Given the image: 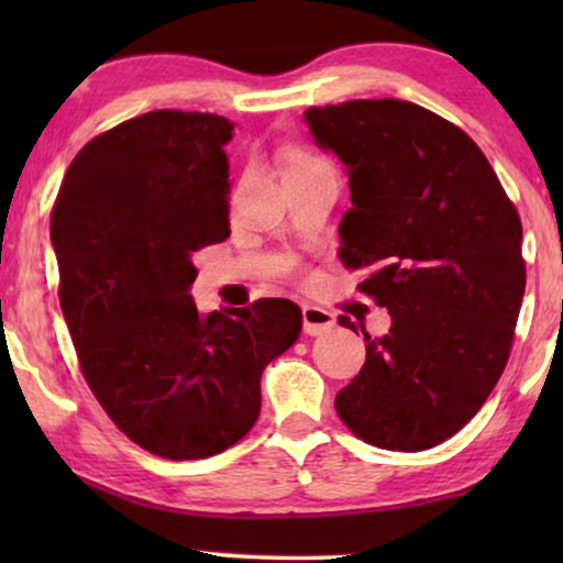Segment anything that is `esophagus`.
<instances>
[{
    "label": "esophagus",
    "mask_w": 563,
    "mask_h": 563,
    "mask_svg": "<svg viewBox=\"0 0 563 563\" xmlns=\"http://www.w3.org/2000/svg\"><path fill=\"white\" fill-rule=\"evenodd\" d=\"M302 325L307 335H322L335 328V314L314 305H302Z\"/></svg>",
    "instance_id": "1"
}]
</instances>
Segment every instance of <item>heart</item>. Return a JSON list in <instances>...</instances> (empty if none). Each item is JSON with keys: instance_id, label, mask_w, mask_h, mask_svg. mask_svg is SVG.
<instances>
[{"instance_id": "obj_1", "label": "heart", "mask_w": 563, "mask_h": 563, "mask_svg": "<svg viewBox=\"0 0 563 563\" xmlns=\"http://www.w3.org/2000/svg\"><path fill=\"white\" fill-rule=\"evenodd\" d=\"M307 166H318V168H330L325 161L322 158H314V156H307V153H297L295 158H291V164H289V168H307ZM287 168V172H289Z\"/></svg>"}]
</instances>
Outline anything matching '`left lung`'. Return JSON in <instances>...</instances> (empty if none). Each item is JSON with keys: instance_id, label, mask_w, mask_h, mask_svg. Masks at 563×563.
I'll use <instances>...</instances> for the list:
<instances>
[{"instance_id": "left-lung-1", "label": "left lung", "mask_w": 563, "mask_h": 563, "mask_svg": "<svg viewBox=\"0 0 563 563\" xmlns=\"http://www.w3.org/2000/svg\"><path fill=\"white\" fill-rule=\"evenodd\" d=\"M314 143L345 164L341 261L387 307V335L335 410L376 449L426 451L459 433L505 372L526 295L522 225L472 137L399 99L305 112ZM356 330L351 318L338 320Z\"/></svg>"}]
</instances>
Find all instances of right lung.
Listing matches in <instances>:
<instances>
[{
  "label": "right lung",
  "mask_w": 563,
  "mask_h": 563,
  "mask_svg": "<svg viewBox=\"0 0 563 563\" xmlns=\"http://www.w3.org/2000/svg\"><path fill=\"white\" fill-rule=\"evenodd\" d=\"M233 122L156 110L71 161L51 218L60 310L114 426L161 459L222 453L261 412V374L302 330L289 299L197 312L195 256L230 235Z\"/></svg>",
  "instance_id": "1"
}]
</instances>
